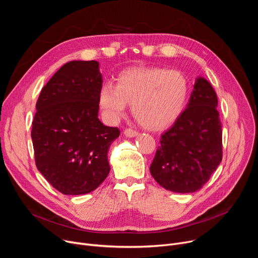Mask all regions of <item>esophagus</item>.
Wrapping results in <instances>:
<instances>
[{
	"label": "esophagus",
	"instance_id": "34e87169",
	"mask_svg": "<svg viewBox=\"0 0 258 258\" xmlns=\"http://www.w3.org/2000/svg\"><path fill=\"white\" fill-rule=\"evenodd\" d=\"M123 133H124L125 136L131 137V138L138 136V132H137V131H135V130H133V128H125Z\"/></svg>",
	"mask_w": 258,
	"mask_h": 258
}]
</instances>
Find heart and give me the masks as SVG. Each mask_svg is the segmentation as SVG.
Instances as JSON below:
<instances>
[{
  "mask_svg": "<svg viewBox=\"0 0 258 258\" xmlns=\"http://www.w3.org/2000/svg\"><path fill=\"white\" fill-rule=\"evenodd\" d=\"M189 83L175 70L158 67L128 68L118 73L115 85L104 83L98 91L103 115L117 121L132 103V114L147 130H163L179 118L187 102Z\"/></svg>",
  "mask_w": 258,
  "mask_h": 258,
  "instance_id": "b5f03b06",
  "label": "heart"
}]
</instances>
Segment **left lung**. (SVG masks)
I'll return each mask as SVG.
<instances>
[{"label":"left lung","instance_id":"8db88e82","mask_svg":"<svg viewBox=\"0 0 258 258\" xmlns=\"http://www.w3.org/2000/svg\"><path fill=\"white\" fill-rule=\"evenodd\" d=\"M218 96L205 78L199 77L187 107L174 124L162 134L151 173L167 190H200L223 158L222 122Z\"/></svg>","mask_w":258,"mask_h":258}]
</instances>
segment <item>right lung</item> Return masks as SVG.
I'll use <instances>...</instances> for the list:
<instances>
[{
	"label": "right lung",
	"mask_w": 258,
	"mask_h": 258,
	"mask_svg": "<svg viewBox=\"0 0 258 258\" xmlns=\"http://www.w3.org/2000/svg\"><path fill=\"white\" fill-rule=\"evenodd\" d=\"M99 63L73 60L63 64L42 89L32 121L35 164L62 195L95 190L107 177V151L118 127L98 119Z\"/></svg>",
	"instance_id": "right-lung-1"
}]
</instances>
